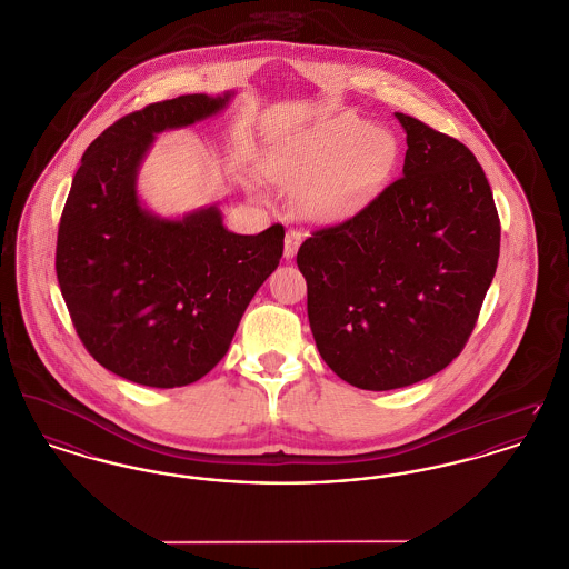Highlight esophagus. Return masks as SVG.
<instances>
[{"mask_svg":"<svg viewBox=\"0 0 569 569\" xmlns=\"http://www.w3.org/2000/svg\"><path fill=\"white\" fill-rule=\"evenodd\" d=\"M301 242H303L301 233L295 231V229H290V231L286 233V242H283V258H286V260H292V258L297 256Z\"/></svg>","mask_w":569,"mask_h":569,"instance_id":"1","label":"esophagus"}]
</instances>
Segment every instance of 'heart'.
Masks as SVG:
<instances>
[{"instance_id":"1","label":"heart","mask_w":569,"mask_h":569,"mask_svg":"<svg viewBox=\"0 0 569 569\" xmlns=\"http://www.w3.org/2000/svg\"><path fill=\"white\" fill-rule=\"evenodd\" d=\"M396 158L398 144L390 131L342 119L313 142L274 151L263 171L295 194V208L303 217L336 220L383 186Z\"/></svg>"}]
</instances>
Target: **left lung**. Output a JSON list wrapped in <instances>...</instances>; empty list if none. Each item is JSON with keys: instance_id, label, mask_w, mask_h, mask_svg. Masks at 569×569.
I'll return each instance as SVG.
<instances>
[{"instance_id": "left-lung-1", "label": "left lung", "mask_w": 569, "mask_h": 569, "mask_svg": "<svg viewBox=\"0 0 569 569\" xmlns=\"http://www.w3.org/2000/svg\"><path fill=\"white\" fill-rule=\"evenodd\" d=\"M402 177L359 214L311 233L297 263L325 363L386 392L443 370L466 347L500 256V220L475 153L396 112Z\"/></svg>"}]
</instances>
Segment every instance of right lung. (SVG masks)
<instances>
[{"instance_id":"add662e5","label":"right lung","mask_w":569,"mask_h":569,"mask_svg":"<svg viewBox=\"0 0 569 569\" xmlns=\"http://www.w3.org/2000/svg\"><path fill=\"white\" fill-rule=\"evenodd\" d=\"M233 94H181L131 112L88 144L73 177L58 227L60 292L88 352L133 383L181 388L206 377L281 260V224L240 236L222 224L219 203L164 219L138 197L156 133L206 121Z\"/></svg>"}]
</instances>
